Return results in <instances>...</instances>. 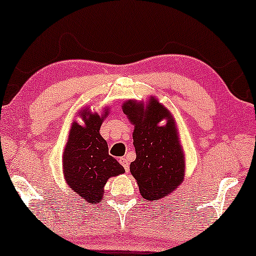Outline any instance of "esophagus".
<instances>
[{"instance_id":"obj_1","label":"esophagus","mask_w":256,"mask_h":256,"mask_svg":"<svg viewBox=\"0 0 256 256\" xmlns=\"http://www.w3.org/2000/svg\"><path fill=\"white\" fill-rule=\"evenodd\" d=\"M120 164L123 166L124 167V169L126 172H128V158H125V156H123V158H120Z\"/></svg>"}]
</instances>
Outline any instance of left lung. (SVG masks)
<instances>
[{"mask_svg": "<svg viewBox=\"0 0 256 256\" xmlns=\"http://www.w3.org/2000/svg\"><path fill=\"white\" fill-rule=\"evenodd\" d=\"M122 108L134 125L133 145L136 158L130 164V170L144 198L159 200L174 192L184 176V153L174 117L153 96L146 100V106L128 100ZM162 120L166 124L160 126Z\"/></svg>", "mask_w": 256, "mask_h": 256, "instance_id": "1", "label": "left lung"}]
</instances>
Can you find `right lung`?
I'll list each match as a JSON object with an SVG mask.
<instances>
[{"label": "right lung", "instance_id": "add662e5", "mask_svg": "<svg viewBox=\"0 0 256 256\" xmlns=\"http://www.w3.org/2000/svg\"><path fill=\"white\" fill-rule=\"evenodd\" d=\"M108 112V108L102 116L90 114L89 108L81 110L78 114L84 125L82 126L76 120L72 123L64 150L62 168L66 183L89 203L102 200L108 180L125 172L123 166L109 156L106 139L100 134V125Z\"/></svg>", "mask_w": 256, "mask_h": 256}]
</instances>
